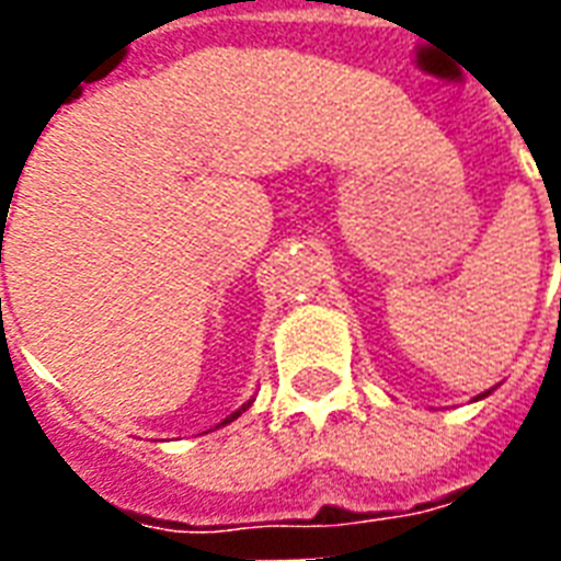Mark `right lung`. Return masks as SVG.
Wrapping results in <instances>:
<instances>
[{
  "instance_id": "add662e5",
  "label": "right lung",
  "mask_w": 561,
  "mask_h": 561,
  "mask_svg": "<svg viewBox=\"0 0 561 561\" xmlns=\"http://www.w3.org/2000/svg\"><path fill=\"white\" fill-rule=\"evenodd\" d=\"M240 410H247V408H240ZM240 410H238V413H231V416H228L226 422H231V419H238V416H240ZM226 422H222V425H226Z\"/></svg>"
}]
</instances>
